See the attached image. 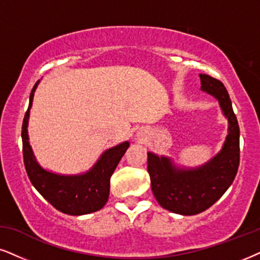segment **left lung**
Listing matches in <instances>:
<instances>
[{
	"instance_id": "8db88e82",
	"label": "left lung",
	"mask_w": 260,
	"mask_h": 260,
	"mask_svg": "<svg viewBox=\"0 0 260 260\" xmlns=\"http://www.w3.org/2000/svg\"><path fill=\"white\" fill-rule=\"evenodd\" d=\"M202 90L217 98L228 117V136L217 156L197 169H179L167 157L147 153L151 188L159 205L180 215H197L213 205L234 181L240 163V128L222 81L199 74Z\"/></svg>"
}]
</instances>
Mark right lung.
<instances>
[{"mask_svg": "<svg viewBox=\"0 0 260 260\" xmlns=\"http://www.w3.org/2000/svg\"><path fill=\"white\" fill-rule=\"evenodd\" d=\"M39 81L35 84L29 94L28 109L22 121V154L29 181L35 188L58 211L72 216L86 215L98 211L109 198L110 177L120 159L129 146L128 141L111 147L101 156L90 172L83 175L63 176L47 172L36 160L28 143L27 122L32 101Z\"/></svg>", "mask_w": 260, "mask_h": 260, "instance_id": "add662e5", "label": "right lung"}]
</instances>
